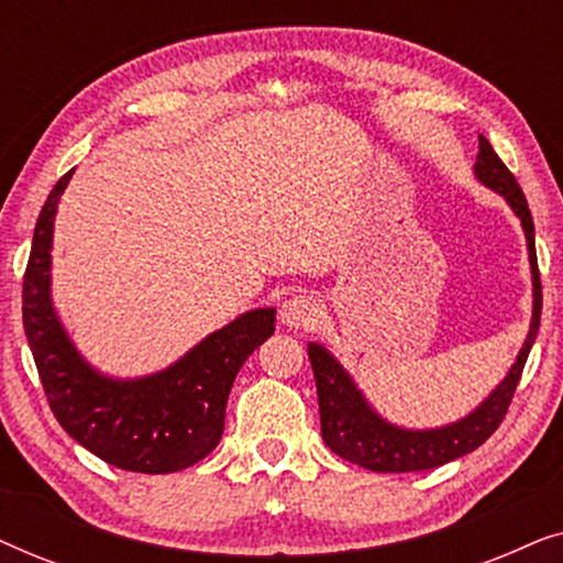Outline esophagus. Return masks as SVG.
I'll return each instance as SVG.
<instances>
[{
	"mask_svg": "<svg viewBox=\"0 0 563 563\" xmlns=\"http://www.w3.org/2000/svg\"><path fill=\"white\" fill-rule=\"evenodd\" d=\"M322 318V307L318 299L312 295H291L289 299H284L279 307V320L287 325L289 330H299V328H314L318 320Z\"/></svg>",
	"mask_w": 563,
	"mask_h": 563,
	"instance_id": "34e87169",
	"label": "esophagus"
}]
</instances>
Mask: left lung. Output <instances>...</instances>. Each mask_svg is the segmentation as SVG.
I'll return each mask as SVG.
<instances>
[{"instance_id":"left-lung-1","label":"left lung","mask_w":563,"mask_h":563,"mask_svg":"<svg viewBox=\"0 0 563 563\" xmlns=\"http://www.w3.org/2000/svg\"><path fill=\"white\" fill-rule=\"evenodd\" d=\"M474 176L476 181L492 191H497L510 205L515 218L520 220L522 233H526L530 279H533V314H530V330L526 335V343H522L518 358H515L510 372L505 374V379L472 412L456 422H449V426L422 430L395 426V422L382 418L372 407V402H368L364 391L358 389V384L353 382V376L345 372L341 361L322 343H307L314 384H318L322 441L328 443L330 451H335L338 456L351 461V464H358L382 474L422 472V468L443 466L453 459H461L479 449L499 428L507 407H510L522 366H526L528 353L536 343L538 325H541L543 295L536 261V230L520 184L515 181L510 168L499 161L495 148H492L484 135H479V153H476Z\"/></svg>"}]
</instances>
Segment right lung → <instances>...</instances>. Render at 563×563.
<instances>
[{
    "instance_id": "1",
    "label": "right lung",
    "mask_w": 563,
    "mask_h": 563,
    "mask_svg": "<svg viewBox=\"0 0 563 563\" xmlns=\"http://www.w3.org/2000/svg\"><path fill=\"white\" fill-rule=\"evenodd\" d=\"M71 174L45 199L22 282V325L51 410L107 464L137 474L181 472L220 443L230 387L245 358L274 335L276 310L238 314L161 372L133 379L99 372L74 345L51 295L53 225Z\"/></svg>"
}]
</instances>
